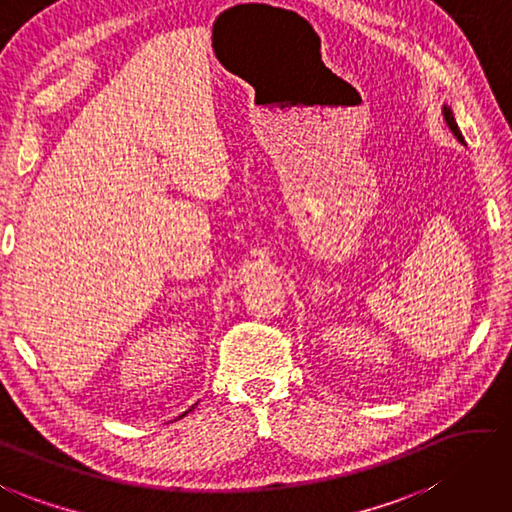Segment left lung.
<instances>
[{
    "label": "left lung",
    "mask_w": 512,
    "mask_h": 512,
    "mask_svg": "<svg viewBox=\"0 0 512 512\" xmlns=\"http://www.w3.org/2000/svg\"><path fill=\"white\" fill-rule=\"evenodd\" d=\"M443 120H445V123H448L454 138H457V141L463 145V136L459 132V125H457V120H454V114H452V109L448 105H443Z\"/></svg>",
    "instance_id": "left-lung-1"
}]
</instances>
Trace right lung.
Instances as JSON below:
<instances>
[{
	"instance_id": "add662e5",
	"label": "right lung",
	"mask_w": 512,
	"mask_h": 512,
	"mask_svg": "<svg viewBox=\"0 0 512 512\" xmlns=\"http://www.w3.org/2000/svg\"><path fill=\"white\" fill-rule=\"evenodd\" d=\"M194 405H197V403H194ZM194 405H192V407H190V410H188V412H192V410H194ZM188 412H183V414H181V416H185V414H188Z\"/></svg>"
}]
</instances>
